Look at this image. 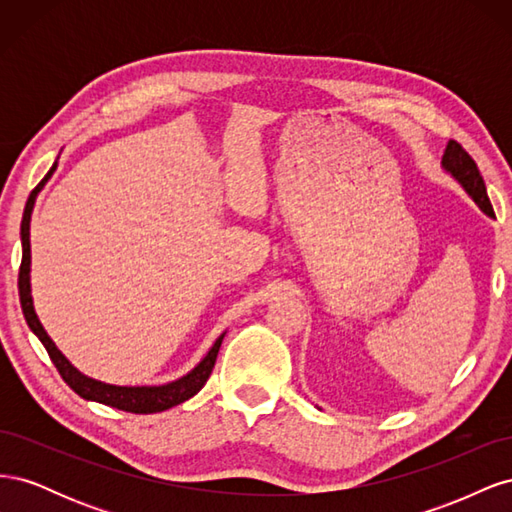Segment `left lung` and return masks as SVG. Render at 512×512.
Instances as JSON below:
<instances>
[{"instance_id":"left-lung-1","label":"left lung","mask_w":512,"mask_h":512,"mask_svg":"<svg viewBox=\"0 0 512 512\" xmlns=\"http://www.w3.org/2000/svg\"><path fill=\"white\" fill-rule=\"evenodd\" d=\"M442 166L463 185V190L472 196V200L480 207V211L487 213L489 218H495L491 200L487 196L483 175H480V170H478L476 162L472 160L470 153L463 149L457 141H448L446 151L442 156Z\"/></svg>"}]
</instances>
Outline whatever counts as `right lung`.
Returning <instances> with one entry per match:
<instances>
[{
	"label": "right lung",
	"mask_w": 512,
	"mask_h": 512,
	"mask_svg": "<svg viewBox=\"0 0 512 512\" xmlns=\"http://www.w3.org/2000/svg\"><path fill=\"white\" fill-rule=\"evenodd\" d=\"M57 162L53 164V168L49 170L38 185L36 190L29 194L27 205L23 211V222H21V243H23V258H21V269H19V297H21V307H23V316L29 324L38 339L42 342V346L49 352L53 365L57 367L59 376L64 378V382L70 386V389L81 395L83 399L89 401H98V404L111 406L123 412H134V414H153V412H162L173 406L183 404L190 397H194L200 389H203L205 382L209 380L215 359H218V352L222 346L224 333L215 339V344L211 346V350L207 352V356L200 361L190 374H185L183 378L168 382L162 386H115V384H106L94 378L83 376L79 369H76L64 354L57 350V346L53 344V339L46 335L44 327L40 324L36 312H34V301H32V288H29V265H32V247H29V220H32V211H34V203L36 196L42 190V185L49 181V177L53 175Z\"/></svg>",
	"instance_id": "right-lung-1"
}]
</instances>
